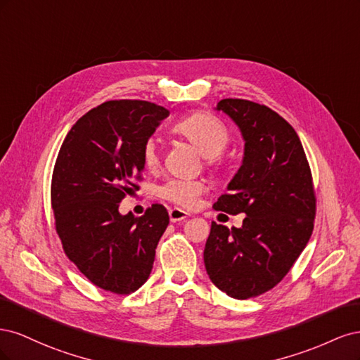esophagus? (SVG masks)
<instances>
[{
	"mask_svg": "<svg viewBox=\"0 0 360 360\" xmlns=\"http://www.w3.org/2000/svg\"><path fill=\"white\" fill-rule=\"evenodd\" d=\"M169 214V221L171 222H180V221H184L188 217V213L181 210V209H177V207H174V209H171L168 212Z\"/></svg>",
	"mask_w": 360,
	"mask_h": 360,
	"instance_id": "esophagus-1",
	"label": "esophagus"
}]
</instances>
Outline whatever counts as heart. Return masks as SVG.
I'll use <instances>...</instances> for the list:
<instances>
[{
	"label": "heart",
	"instance_id": "heart-1",
	"mask_svg": "<svg viewBox=\"0 0 360 360\" xmlns=\"http://www.w3.org/2000/svg\"><path fill=\"white\" fill-rule=\"evenodd\" d=\"M176 132L197 147L201 151V155L209 159L210 163L217 162V156L230 143V132H228L226 126L216 117L205 112H197L180 120L176 124ZM143 158L147 168L153 169L158 167L159 148L155 139H148L146 143ZM202 191V183L197 180L169 179L159 186L158 193L163 200L189 209L197 202V198Z\"/></svg>",
	"mask_w": 360,
	"mask_h": 360
}]
</instances>
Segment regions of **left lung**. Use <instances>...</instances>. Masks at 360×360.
Here are the masks:
<instances>
[{
    "instance_id": "obj_1",
    "label": "left lung",
    "mask_w": 360,
    "mask_h": 360,
    "mask_svg": "<svg viewBox=\"0 0 360 360\" xmlns=\"http://www.w3.org/2000/svg\"><path fill=\"white\" fill-rule=\"evenodd\" d=\"M214 110L240 130L245 151L228 193L213 207L246 217L240 228L212 222L204 264L221 291L249 299L274 288L309 240L315 216L311 169L296 130L270 108L224 99Z\"/></svg>"
}]
</instances>
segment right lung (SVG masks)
<instances>
[{"label":"right lung","instance_id":"obj_1","mask_svg":"<svg viewBox=\"0 0 360 360\" xmlns=\"http://www.w3.org/2000/svg\"><path fill=\"white\" fill-rule=\"evenodd\" d=\"M168 115L146 101L105 102L72 126L60 148L51 186L57 233L69 259L106 291L129 294L144 284L169 224L160 204L139 217L118 210L138 189L144 146Z\"/></svg>","mask_w":360,"mask_h":360}]
</instances>
